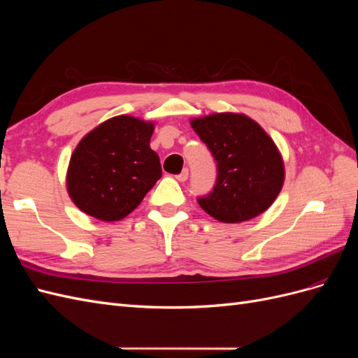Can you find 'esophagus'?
Listing matches in <instances>:
<instances>
[{
    "mask_svg": "<svg viewBox=\"0 0 358 358\" xmlns=\"http://www.w3.org/2000/svg\"><path fill=\"white\" fill-rule=\"evenodd\" d=\"M176 179H178L179 182H185V180L188 179V170H187V169L183 170V171L180 173V175H178V176H176Z\"/></svg>",
    "mask_w": 358,
    "mask_h": 358,
    "instance_id": "1",
    "label": "esophagus"
}]
</instances>
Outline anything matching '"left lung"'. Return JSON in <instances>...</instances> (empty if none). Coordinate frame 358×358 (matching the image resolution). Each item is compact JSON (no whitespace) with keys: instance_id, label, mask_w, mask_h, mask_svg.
<instances>
[{"instance_id":"left-lung-1","label":"left lung","mask_w":358,"mask_h":358,"mask_svg":"<svg viewBox=\"0 0 358 358\" xmlns=\"http://www.w3.org/2000/svg\"><path fill=\"white\" fill-rule=\"evenodd\" d=\"M216 161V183L199 197L200 208L225 224L252 220L267 210L282 189L285 170L275 142L251 117L213 113L191 121Z\"/></svg>"}]
</instances>
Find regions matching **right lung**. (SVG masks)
I'll use <instances>...</instances> for the list:
<instances>
[{
    "mask_svg": "<svg viewBox=\"0 0 358 358\" xmlns=\"http://www.w3.org/2000/svg\"><path fill=\"white\" fill-rule=\"evenodd\" d=\"M154 124L121 115L86 134L71 154L67 191L94 218H125L161 178L159 157L149 146Z\"/></svg>",
    "mask_w": 358,
    "mask_h": 358,
    "instance_id": "add662e5",
    "label": "right lung"
}]
</instances>
